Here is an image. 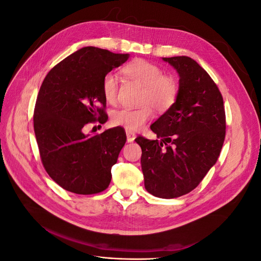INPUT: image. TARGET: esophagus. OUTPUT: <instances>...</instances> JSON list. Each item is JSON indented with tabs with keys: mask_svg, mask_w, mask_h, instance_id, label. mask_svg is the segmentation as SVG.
<instances>
[{
	"mask_svg": "<svg viewBox=\"0 0 261 261\" xmlns=\"http://www.w3.org/2000/svg\"><path fill=\"white\" fill-rule=\"evenodd\" d=\"M126 136H127V143H133L136 138V134L132 130H126Z\"/></svg>",
	"mask_w": 261,
	"mask_h": 261,
	"instance_id": "34e87169",
	"label": "esophagus"
}]
</instances>
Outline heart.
<instances>
[{
	"label": "heart",
	"mask_w": 261,
	"mask_h": 261,
	"mask_svg": "<svg viewBox=\"0 0 261 261\" xmlns=\"http://www.w3.org/2000/svg\"><path fill=\"white\" fill-rule=\"evenodd\" d=\"M122 73L128 80L143 85L140 92V108L120 109L111 114V122L127 130H139L153 116L152 106L158 111H165L174 103L177 97V84L174 78L163 75L162 69L143 59H136L122 68ZM102 94L109 103H115L117 99V78L108 73L102 80Z\"/></svg>",
	"instance_id": "obj_1"
}]
</instances>
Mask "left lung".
Returning a JSON list of instances; mask_svg holds the SVG:
<instances>
[{"mask_svg": "<svg viewBox=\"0 0 261 261\" xmlns=\"http://www.w3.org/2000/svg\"><path fill=\"white\" fill-rule=\"evenodd\" d=\"M178 73L174 103L150 126L161 140L137 137L145 188L171 199L192 192L216 164L225 138V111L218 86L188 57L162 58Z\"/></svg>", "mask_w": 261, "mask_h": 261, "instance_id": "left-lung-1", "label": "left lung"}]
</instances>
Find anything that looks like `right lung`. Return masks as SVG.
<instances>
[{
    "label": "right lung",
    "mask_w": 261,
    "mask_h": 261,
    "mask_svg": "<svg viewBox=\"0 0 261 261\" xmlns=\"http://www.w3.org/2000/svg\"><path fill=\"white\" fill-rule=\"evenodd\" d=\"M96 46H85L55 65L39 91L34 128L43 167L62 188L80 195L103 192L126 143L122 127L85 134L89 123L108 120L102 80L128 60Z\"/></svg>",
    "instance_id": "add662e5"
}]
</instances>
